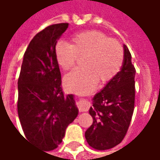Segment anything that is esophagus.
<instances>
[{
	"label": "esophagus",
	"instance_id": "obj_1",
	"mask_svg": "<svg viewBox=\"0 0 160 160\" xmlns=\"http://www.w3.org/2000/svg\"><path fill=\"white\" fill-rule=\"evenodd\" d=\"M90 102L86 99V98H80V99L78 101V107L80 111H87L90 109Z\"/></svg>",
	"mask_w": 160,
	"mask_h": 160
}]
</instances>
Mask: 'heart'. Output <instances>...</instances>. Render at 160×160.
Segmentation results:
<instances>
[{"instance_id": "heart-1", "label": "heart", "mask_w": 160, "mask_h": 160, "mask_svg": "<svg viewBox=\"0 0 160 160\" xmlns=\"http://www.w3.org/2000/svg\"><path fill=\"white\" fill-rule=\"evenodd\" d=\"M55 56L64 71L74 66L77 57L85 56L83 69L68 73L64 78V86L70 92L87 94L94 90L98 80L105 83L119 73L124 53L122 46L117 40L98 31H87L73 35L71 44L59 40L55 46Z\"/></svg>"}]
</instances>
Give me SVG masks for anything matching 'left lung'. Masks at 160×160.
Wrapping results in <instances>:
<instances>
[{"label": "left lung", "instance_id": "obj_1", "mask_svg": "<svg viewBox=\"0 0 160 160\" xmlns=\"http://www.w3.org/2000/svg\"><path fill=\"white\" fill-rule=\"evenodd\" d=\"M123 63L120 72L94 95L89 113L93 122L85 133L87 143L97 150L114 148L123 140L134 107L135 69L131 54L123 45Z\"/></svg>", "mask_w": 160, "mask_h": 160}]
</instances>
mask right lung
Wrapping results in <instances>:
<instances>
[{"mask_svg": "<svg viewBox=\"0 0 160 160\" xmlns=\"http://www.w3.org/2000/svg\"><path fill=\"white\" fill-rule=\"evenodd\" d=\"M68 23L56 24L34 37L23 58L18 80V114L26 141L44 151L56 149L77 118L73 94L64 95L55 46Z\"/></svg>", "mask_w": 160, "mask_h": 160, "instance_id": "add662e5", "label": "right lung"}]
</instances>
